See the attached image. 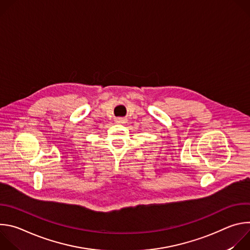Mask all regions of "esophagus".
Returning a JSON list of instances; mask_svg holds the SVG:
<instances>
[{"mask_svg": "<svg viewBox=\"0 0 250 250\" xmlns=\"http://www.w3.org/2000/svg\"><path fill=\"white\" fill-rule=\"evenodd\" d=\"M125 122V120L121 119V118H119V119H117V120H116V123H117V124H124Z\"/></svg>", "mask_w": 250, "mask_h": 250, "instance_id": "34e87169", "label": "esophagus"}]
</instances>
